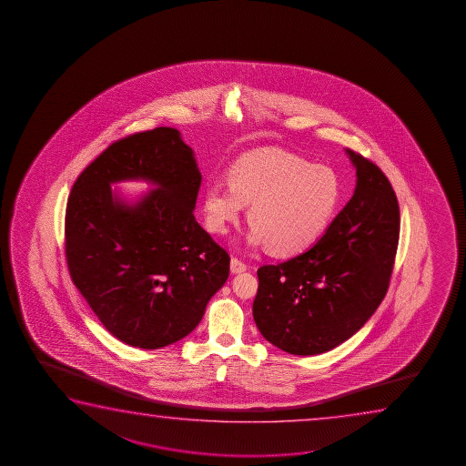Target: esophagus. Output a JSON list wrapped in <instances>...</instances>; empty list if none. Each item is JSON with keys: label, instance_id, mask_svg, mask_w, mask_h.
Returning a JSON list of instances; mask_svg holds the SVG:
<instances>
[{"label": "esophagus", "instance_id": "obj_1", "mask_svg": "<svg viewBox=\"0 0 466 466\" xmlns=\"http://www.w3.org/2000/svg\"><path fill=\"white\" fill-rule=\"evenodd\" d=\"M243 270H247V264L242 259H238V258H232L230 259V272L232 274H240Z\"/></svg>", "mask_w": 466, "mask_h": 466}]
</instances>
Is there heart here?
Returning <instances> with one entry per match:
<instances>
[{
  "instance_id": "heart-1",
  "label": "heart",
  "mask_w": 466,
  "mask_h": 466,
  "mask_svg": "<svg viewBox=\"0 0 466 466\" xmlns=\"http://www.w3.org/2000/svg\"><path fill=\"white\" fill-rule=\"evenodd\" d=\"M228 183L205 187V228L223 236L249 205L248 242L268 245L275 256L310 248L331 224L340 198L332 168L274 147L238 157L228 170Z\"/></svg>"
}]
</instances>
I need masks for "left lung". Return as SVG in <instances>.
<instances>
[{
	"label": "left lung",
	"instance_id": "1",
	"mask_svg": "<svg viewBox=\"0 0 466 466\" xmlns=\"http://www.w3.org/2000/svg\"><path fill=\"white\" fill-rule=\"evenodd\" d=\"M357 189L313 247L258 268L253 319L270 344L319 355L350 339L380 306L400 240V205L385 173L347 149Z\"/></svg>",
	"mask_w": 466,
	"mask_h": 466
}]
</instances>
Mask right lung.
I'll use <instances>...</instances> for the list:
<instances>
[{"label": "right lung", "instance_id": "1", "mask_svg": "<svg viewBox=\"0 0 466 466\" xmlns=\"http://www.w3.org/2000/svg\"><path fill=\"white\" fill-rule=\"evenodd\" d=\"M160 186L135 208L115 180ZM202 177L178 130L157 127L111 143L71 187L65 258L75 287L124 344L160 349L200 323L229 277V253L194 218Z\"/></svg>", "mask_w": 466, "mask_h": 466}]
</instances>
